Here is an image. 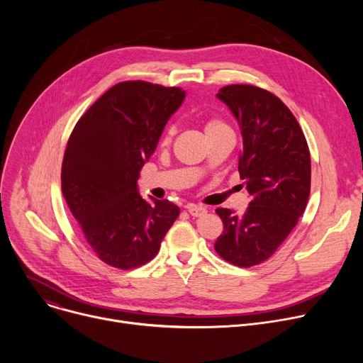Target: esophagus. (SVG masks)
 <instances>
[{
  "mask_svg": "<svg viewBox=\"0 0 363 363\" xmlns=\"http://www.w3.org/2000/svg\"><path fill=\"white\" fill-rule=\"evenodd\" d=\"M186 211H188L189 215L194 216V218H200V216H203V215L207 213V208H206V207H203V206H196V204H188V206H186Z\"/></svg>",
  "mask_w": 363,
  "mask_h": 363,
  "instance_id": "1",
  "label": "esophagus"
}]
</instances>
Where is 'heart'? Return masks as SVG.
Returning a JSON list of instances; mask_svg holds the SVG:
<instances>
[{
  "instance_id": "obj_1",
  "label": "heart",
  "mask_w": 363,
  "mask_h": 363,
  "mask_svg": "<svg viewBox=\"0 0 363 363\" xmlns=\"http://www.w3.org/2000/svg\"><path fill=\"white\" fill-rule=\"evenodd\" d=\"M222 128H226V125L220 119H216V118H211V119H207L204 122V133H206V135H211V133H213V132H216ZM172 137H174V129H167L164 132V135L162 137V145H169L170 141H172Z\"/></svg>"
}]
</instances>
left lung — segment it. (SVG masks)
<instances>
[{"mask_svg":"<svg viewBox=\"0 0 363 363\" xmlns=\"http://www.w3.org/2000/svg\"><path fill=\"white\" fill-rule=\"evenodd\" d=\"M242 137L240 178L252 196L242 215L218 207L223 233L216 253L240 268L268 260L294 230L311 194V152L290 108L277 95L253 85L219 89Z\"/></svg>","mask_w":363,"mask_h":363,"instance_id":"obj_1","label":"left lung"}]
</instances>
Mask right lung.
<instances>
[{"instance_id": "add662e5", "label": "right lung", "mask_w": 363, "mask_h": 363, "mask_svg": "<svg viewBox=\"0 0 363 363\" xmlns=\"http://www.w3.org/2000/svg\"><path fill=\"white\" fill-rule=\"evenodd\" d=\"M184 97L175 86L119 82L70 133L62 193L92 252L113 268L128 271L150 262L179 215L167 200L145 201L137 179Z\"/></svg>"}]
</instances>
